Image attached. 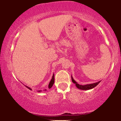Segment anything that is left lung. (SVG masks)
Returning a JSON list of instances; mask_svg holds the SVG:
<instances>
[{"label":"left lung","instance_id":"obj_1","mask_svg":"<svg viewBox=\"0 0 121 121\" xmlns=\"http://www.w3.org/2000/svg\"><path fill=\"white\" fill-rule=\"evenodd\" d=\"M72 81L73 82L74 84H76V87L77 88L79 89H81V90H89V89H91L94 88V87H95L101 81L97 82L95 83H93V84H86V85H80L78 84V83L75 80L73 79V77L72 76Z\"/></svg>","mask_w":121,"mask_h":121}]
</instances>
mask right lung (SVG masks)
I'll use <instances>...</instances> for the list:
<instances>
[{"instance_id":"right-lung-1","label":"right lung","mask_w":121,"mask_h":121,"mask_svg":"<svg viewBox=\"0 0 121 121\" xmlns=\"http://www.w3.org/2000/svg\"><path fill=\"white\" fill-rule=\"evenodd\" d=\"M54 82H55V75H54V74H53V76H52V79H51V81H50L49 85H48V88H49V89L51 88V87H52V86H53V85ZM25 86H26V87H27L28 89H29L30 90V91H32V89L30 88V87H28V86H26V85H25ZM44 91H46V89H45ZM39 91V92H40V91Z\"/></svg>"}]
</instances>
